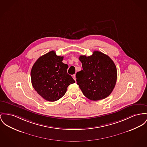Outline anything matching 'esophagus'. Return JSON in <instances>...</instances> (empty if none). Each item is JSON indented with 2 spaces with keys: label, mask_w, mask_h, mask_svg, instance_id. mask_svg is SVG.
<instances>
[{
  "label": "esophagus",
  "mask_w": 147,
  "mask_h": 147,
  "mask_svg": "<svg viewBox=\"0 0 147 147\" xmlns=\"http://www.w3.org/2000/svg\"><path fill=\"white\" fill-rule=\"evenodd\" d=\"M72 78L76 81V75H72Z\"/></svg>",
  "instance_id": "1"
}]
</instances>
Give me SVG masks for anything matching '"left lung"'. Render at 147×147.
<instances>
[{"mask_svg": "<svg viewBox=\"0 0 147 147\" xmlns=\"http://www.w3.org/2000/svg\"><path fill=\"white\" fill-rule=\"evenodd\" d=\"M83 69L76 75L77 84L88 99L97 101L107 98L114 88L117 70L108 55L98 51L90 56H80Z\"/></svg>", "mask_w": 147, "mask_h": 147, "instance_id": "obj_1", "label": "left lung"}]
</instances>
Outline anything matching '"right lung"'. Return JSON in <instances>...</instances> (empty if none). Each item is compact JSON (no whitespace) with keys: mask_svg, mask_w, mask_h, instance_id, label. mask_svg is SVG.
<instances>
[{"mask_svg":"<svg viewBox=\"0 0 147 147\" xmlns=\"http://www.w3.org/2000/svg\"><path fill=\"white\" fill-rule=\"evenodd\" d=\"M63 57L54 51L40 56L30 72L32 86L40 96L49 101H55L66 93L67 87L75 82L67 73L69 66L62 62Z\"/></svg>","mask_w":147,"mask_h":147,"instance_id":"add662e5","label":"right lung"}]
</instances>
